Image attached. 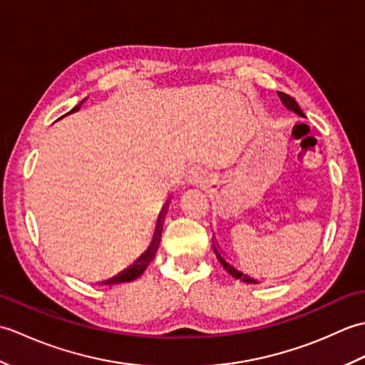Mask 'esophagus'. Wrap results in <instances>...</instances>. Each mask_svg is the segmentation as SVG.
Wrapping results in <instances>:
<instances>
[{
    "label": "esophagus",
    "mask_w": 365,
    "mask_h": 365,
    "mask_svg": "<svg viewBox=\"0 0 365 365\" xmlns=\"http://www.w3.org/2000/svg\"><path fill=\"white\" fill-rule=\"evenodd\" d=\"M199 182H200L199 173H197V170H195V169H191L190 173H188V183H190V185H196V183H199Z\"/></svg>",
    "instance_id": "34e87169"
}]
</instances>
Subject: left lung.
Instances as JSON below:
<instances>
[{"label": "left lung", "mask_w": 365, "mask_h": 365, "mask_svg": "<svg viewBox=\"0 0 365 365\" xmlns=\"http://www.w3.org/2000/svg\"><path fill=\"white\" fill-rule=\"evenodd\" d=\"M277 96H279V98H281V102L284 103V106L287 108V110H290L293 113H297L298 115H301V118H304V113L301 111V108L298 106L297 100H294L293 97H290L289 94H284V92H277ZM213 250H215L216 257H218V260L221 262V265L226 268V271H227L230 276H234L235 279H240V281H243L246 284H259V279L257 277H252L251 274L245 273L243 269L237 268L234 263L229 262L226 257H224V255H221V252L218 251V246L213 245Z\"/></svg>", "instance_id": "8db88e82"}]
</instances>
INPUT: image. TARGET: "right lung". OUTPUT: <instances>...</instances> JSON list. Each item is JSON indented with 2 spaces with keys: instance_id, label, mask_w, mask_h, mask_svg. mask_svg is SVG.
<instances>
[{
  "instance_id": "1",
  "label": "right lung",
  "mask_w": 365,
  "mask_h": 365,
  "mask_svg": "<svg viewBox=\"0 0 365 365\" xmlns=\"http://www.w3.org/2000/svg\"><path fill=\"white\" fill-rule=\"evenodd\" d=\"M88 98H83L81 102L76 105L73 110H71L68 111L67 114H64L63 118H66V115H68V114H73V113H76V111H80V108L83 106V103L86 102ZM63 118H59V119H63ZM58 119V120H59ZM170 200V199H169ZM169 200L168 202L165 204V207H163V210H161V213H160V216H158V221H157V227H155V234H153V238H152V243L149 245V247H147V250L139 255V257L131 263L130 267H127V268H123L120 273H118L115 276H113V277H110V279H105V281H98L97 284H102V285H113V284H122V282H131V281H135V279H138L139 276H141L144 271H145V268L149 267V263L153 260V257H155V254H157V250H158V245H160V238H161V230H163V216H165L166 213V207L169 205Z\"/></svg>"
}]
</instances>
